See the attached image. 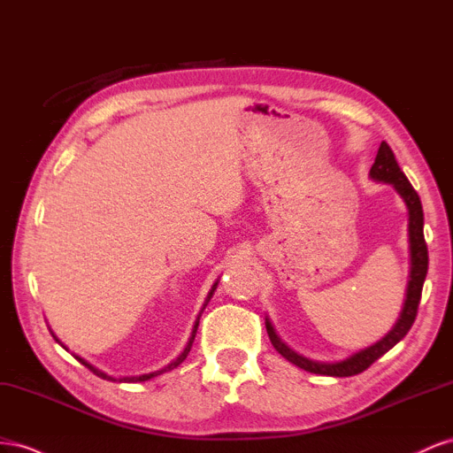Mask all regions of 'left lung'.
Returning <instances> with one entry per match:
<instances>
[{
    "label": "left lung",
    "instance_id": "obj_1",
    "mask_svg": "<svg viewBox=\"0 0 453 453\" xmlns=\"http://www.w3.org/2000/svg\"><path fill=\"white\" fill-rule=\"evenodd\" d=\"M370 178L373 182L381 184H391L395 191L404 201L408 209V242H410V275L406 284V294H404V303L400 309V315L393 328L387 332L381 340L372 343L360 351L349 355L343 360H335V363H320V360L307 358L300 353H296L287 343L280 340L275 326L271 325L269 317H265V328L269 334V340L273 343L277 351L288 360V363L296 365L298 368H303L305 372L320 373V376H332V378H349L357 376V373L365 372L372 363H376L380 357H383L389 349H393L404 335L410 332L413 320L418 315V305L421 300V290L425 277H427V267H429V252H427V242L423 237V209L418 191L411 188L408 182L406 174L400 171V166L395 159V153L389 148L387 142H381L378 150L376 161H373L370 169Z\"/></svg>",
    "mask_w": 453,
    "mask_h": 453
}]
</instances>
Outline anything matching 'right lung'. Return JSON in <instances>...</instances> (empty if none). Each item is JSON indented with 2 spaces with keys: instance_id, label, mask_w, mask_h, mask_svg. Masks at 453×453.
Masks as SVG:
<instances>
[{
  "instance_id": "right-lung-1",
  "label": "right lung",
  "mask_w": 453,
  "mask_h": 453,
  "mask_svg": "<svg viewBox=\"0 0 453 453\" xmlns=\"http://www.w3.org/2000/svg\"><path fill=\"white\" fill-rule=\"evenodd\" d=\"M218 282L219 280H216L214 284H212V288H211V292L206 294V298H204V303H203V307H201V311H199V315H197V319H196V322H193V328H191V334H189V340H188V343H186V347L182 349V351H180V355L174 358V360H171L169 365L166 366H163V368H159V370H155V372H150V373H142V376H119V378H115V376H108L106 372H102V370H98L96 366H93L90 363H87L85 358H81V357H77V355H73L77 360H80V363L83 365V366H87L90 372L93 373H96L98 378H102V380H108V381H119V383H136V381H148V380H151V378H157V376H161V373H165V372H171V370H174L176 366H180L186 360V357L189 355V351H191V345H193V340H196V334H197V328H199V319H201V315H203V311H204V307L209 305V302H211V298L214 296V290L218 288ZM53 334V332H50ZM53 338L62 345V342L57 338V335L53 334ZM64 347V345H62ZM66 349V347H64Z\"/></svg>"
}]
</instances>
